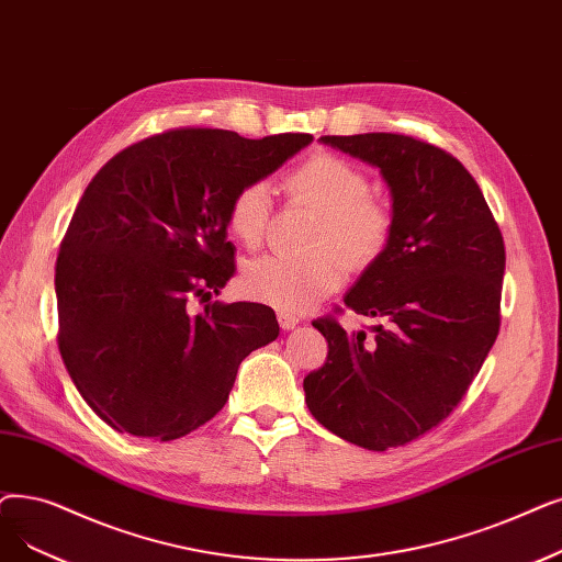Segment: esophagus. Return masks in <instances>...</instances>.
<instances>
[{"label": "esophagus", "mask_w": 562, "mask_h": 562, "mask_svg": "<svg viewBox=\"0 0 562 562\" xmlns=\"http://www.w3.org/2000/svg\"><path fill=\"white\" fill-rule=\"evenodd\" d=\"M278 322H280V328L282 330H291V328H296L299 326V316L296 314H291V312H284V310H280L278 312Z\"/></svg>", "instance_id": "1"}]
</instances>
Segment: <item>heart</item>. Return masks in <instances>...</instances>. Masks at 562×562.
<instances>
[{"instance_id": "1", "label": "heart", "mask_w": 562, "mask_h": 562, "mask_svg": "<svg viewBox=\"0 0 562 562\" xmlns=\"http://www.w3.org/2000/svg\"><path fill=\"white\" fill-rule=\"evenodd\" d=\"M284 183L294 198L319 209L312 234V246L319 250L312 255H263L246 266L240 286L259 303L305 310L341 286L349 263L364 268L381 257L393 234V211L368 192L370 179L358 165L335 154L310 156L291 169ZM268 215L271 192L263 181L243 183L232 194L227 225L248 248L261 243Z\"/></svg>"}]
</instances>
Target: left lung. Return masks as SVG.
Wrapping results in <instances>:
<instances>
[{"instance_id": "1", "label": "left lung", "mask_w": 562, "mask_h": 562, "mask_svg": "<svg viewBox=\"0 0 562 562\" xmlns=\"http://www.w3.org/2000/svg\"><path fill=\"white\" fill-rule=\"evenodd\" d=\"M381 169L393 234L345 305L379 319L372 333L312 326L328 341L305 376L316 423L345 441L387 450L443 423L467 395L501 328L505 243L475 179L454 156L400 133L324 135Z\"/></svg>"}]
</instances>
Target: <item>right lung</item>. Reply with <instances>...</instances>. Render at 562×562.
<instances>
[{
  "label": "right lung",
  "mask_w": 562,
  "mask_h": 562,
  "mask_svg": "<svg viewBox=\"0 0 562 562\" xmlns=\"http://www.w3.org/2000/svg\"><path fill=\"white\" fill-rule=\"evenodd\" d=\"M181 126L110 158L87 186L55 268L66 370L116 431L175 441L229 397L240 360L280 333L261 303L209 301L234 276L227 206L305 144Z\"/></svg>",
  "instance_id": "obj_1"
}]
</instances>
